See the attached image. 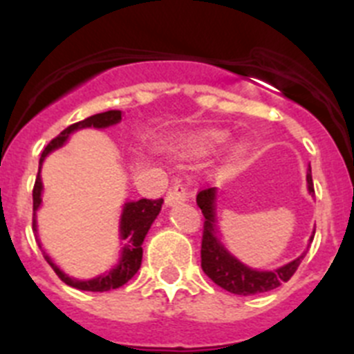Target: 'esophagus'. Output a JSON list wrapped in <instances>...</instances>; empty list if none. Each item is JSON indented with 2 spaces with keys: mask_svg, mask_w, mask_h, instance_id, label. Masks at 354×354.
<instances>
[{
  "mask_svg": "<svg viewBox=\"0 0 354 354\" xmlns=\"http://www.w3.org/2000/svg\"><path fill=\"white\" fill-rule=\"evenodd\" d=\"M192 197V190L183 183H174L171 185L169 190L166 194V204L167 206H174V204L185 203Z\"/></svg>",
  "mask_w": 354,
  "mask_h": 354,
  "instance_id": "34e87169",
  "label": "esophagus"
}]
</instances>
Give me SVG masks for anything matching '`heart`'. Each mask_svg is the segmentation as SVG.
<instances>
[{"mask_svg":"<svg viewBox=\"0 0 354 354\" xmlns=\"http://www.w3.org/2000/svg\"><path fill=\"white\" fill-rule=\"evenodd\" d=\"M222 140H223L222 132H218V131L206 132V134H201V136H197L196 140L190 143V150H192L194 153H197V155L207 153L211 148L216 147V145L220 143ZM241 151H243V150H237L236 155H241Z\"/></svg>","mask_w":354,"mask_h":354,"instance_id":"1","label":"heart"}]
</instances>
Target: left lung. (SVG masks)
Instances as JSON below:
<instances>
[{"instance_id": "obj_1", "label": "left lung", "mask_w": 354, "mask_h": 354, "mask_svg": "<svg viewBox=\"0 0 354 354\" xmlns=\"http://www.w3.org/2000/svg\"><path fill=\"white\" fill-rule=\"evenodd\" d=\"M307 187H309V192L315 194L311 173L307 174ZM197 206L201 207L204 214L201 267L211 281L222 286L227 292L236 293V295H255V293L270 292V290L288 281L306 257V253H304L299 259L276 270L250 269L239 260L234 259L216 239V232H214V188H204L197 194ZM313 237H315V232H313Z\"/></svg>"}]
</instances>
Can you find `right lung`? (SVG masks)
Returning a JSON list of instances; mask_svg holds the SVG:
<instances>
[{
  "mask_svg": "<svg viewBox=\"0 0 354 354\" xmlns=\"http://www.w3.org/2000/svg\"><path fill=\"white\" fill-rule=\"evenodd\" d=\"M122 120V111L120 110H110L104 111V113L92 115V117L85 118V120L77 122V124H71L69 127H66L64 131L59 134L57 138L50 141V143L45 147V150L41 151V158H39V167H41V162L45 160L48 153L55 148L62 147L64 141L68 140V136L73 131L84 127H108V125H113L117 122ZM164 199H140L136 203H127L124 206V213H122V222H120V236L125 241L124 248H122V257L118 266L113 270H110L104 276L94 277V279H88V281H78V279H71L69 276H66L57 266L50 260L48 255H43L45 260L48 262V266L55 270V274L59 276L61 281H64L66 285L73 286V288L85 290V292H108V290H115L124 286L125 283L131 279L134 274L138 272L141 266V259H143V244L145 236L150 230L151 223L157 218V214L160 213V207ZM41 204V178H39V169L38 176H36L35 187H32V213H36L38 206ZM32 230L36 234V220L35 214H32Z\"/></svg>",
  "mask_w": 354,
  "mask_h": 354,
  "instance_id": "obj_1",
  "label": "right lung"
}]
</instances>
